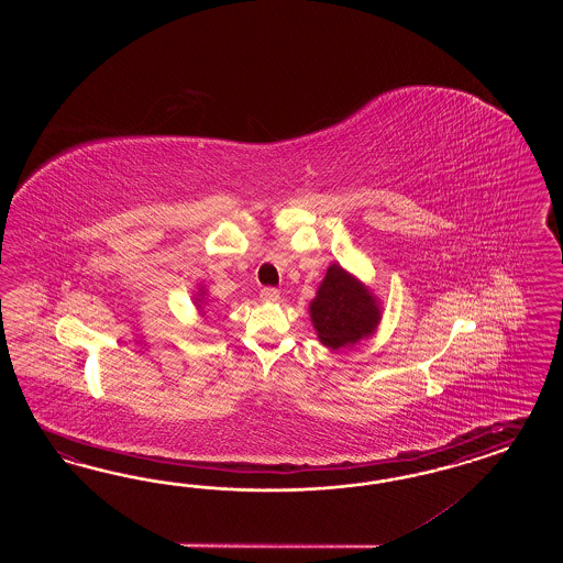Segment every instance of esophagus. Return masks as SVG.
I'll return each mask as SVG.
<instances>
[{"instance_id": "1", "label": "esophagus", "mask_w": 563, "mask_h": 563, "mask_svg": "<svg viewBox=\"0 0 563 563\" xmlns=\"http://www.w3.org/2000/svg\"><path fill=\"white\" fill-rule=\"evenodd\" d=\"M260 297L266 303H274V301L280 299V292H278V289H274V287H264V289L260 290Z\"/></svg>"}]
</instances>
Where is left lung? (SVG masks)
I'll use <instances>...</instances> for the list:
<instances>
[{"label":"left lung","mask_w":563,"mask_h":563,"mask_svg":"<svg viewBox=\"0 0 563 563\" xmlns=\"http://www.w3.org/2000/svg\"><path fill=\"white\" fill-rule=\"evenodd\" d=\"M309 313L318 339L330 349L355 344L369 336L379 322L372 292L336 264L328 268Z\"/></svg>","instance_id":"obj_1"}]
</instances>
